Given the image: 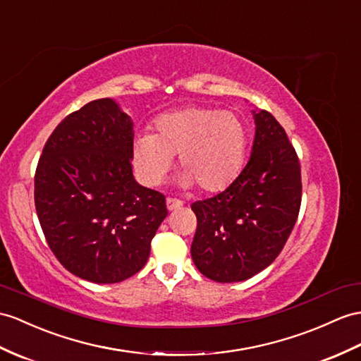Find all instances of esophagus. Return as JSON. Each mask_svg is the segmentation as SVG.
Here are the masks:
<instances>
[{"instance_id":"esophagus-1","label":"esophagus","mask_w":361,"mask_h":361,"mask_svg":"<svg viewBox=\"0 0 361 361\" xmlns=\"http://www.w3.org/2000/svg\"><path fill=\"white\" fill-rule=\"evenodd\" d=\"M180 207H182V200L176 199V197H166V208H169L170 211L178 209Z\"/></svg>"}]
</instances>
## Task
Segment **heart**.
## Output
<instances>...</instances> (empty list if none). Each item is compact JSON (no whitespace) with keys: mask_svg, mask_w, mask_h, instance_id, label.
Segmentation results:
<instances>
[{"mask_svg":"<svg viewBox=\"0 0 361 361\" xmlns=\"http://www.w3.org/2000/svg\"><path fill=\"white\" fill-rule=\"evenodd\" d=\"M153 130L131 145L135 169L148 187L159 185L174 154L183 185L195 183L204 192L224 191L242 171L248 131L233 111L191 105L157 116Z\"/></svg>","mask_w":361,"mask_h":361,"instance_id":"obj_1","label":"heart"}]
</instances>
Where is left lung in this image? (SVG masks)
I'll use <instances>...</instances> for the list:
<instances>
[{"instance_id":"obj_1","label":"left lung","mask_w":361,"mask_h":361,"mask_svg":"<svg viewBox=\"0 0 361 361\" xmlns=\"http://www.w3.org/2000/svg\"><path fill=\"white\" fill-rule=\"evenodd\" d=\"M256 137L248 164L219 195L192 202L197 219L191 257L205 277L242 282L282 252L302 204L300 161L271 113H254Z\"/></svg>"}]
</instances>
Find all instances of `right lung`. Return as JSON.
Returning a JSON list of instances; mask_svg holds the SVG:
<instances>
[{
    "mask_svg": "<svg viewBox=\"0 0 361 361\" xmlns=\"http://www.w3.org/2000/svg\"><path fill=\"white\" fill-rule=\"evenodd\" d=\"M133 124L96 99L59 122L35 173V208L49 248L67 271L118 283L144 268L169 214L162 192L135 180Z\"/></svg>",
    "mask_w": 361,
    "mask_h": 361,
    "instance_id": "1",
    "label": "right lung"
}]
</instances>
